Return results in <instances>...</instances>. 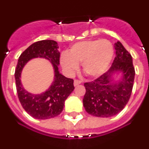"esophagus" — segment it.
I'll list each match as a JSON object with an SVG mask.
<instances>
[{
  "label": "esophagus",
  "mask_w": 149,
  "mask_h": 149,
  "mask_svg": "<svg viewBox=\"0 0 149 149\" xmlns=\"http://www.w3.org/2000/svg\"><path fill=\"white\" fill-rule=\"evenodd\" d=\"M80 84H81V81H79V80H74V86H77V85Z\"/></svg>",
  "instance_id": "1"
}]
</instances>
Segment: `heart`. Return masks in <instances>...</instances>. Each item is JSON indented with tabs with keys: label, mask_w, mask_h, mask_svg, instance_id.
<instances>
[{
	"label": "heart",
	"mask_w": 149,
	"mask_h": 149,
	"mask_svg": "<svg viewBox=\"0 0 149 149\" xmlns=\"http://www.w3.org/2000/svg\"><path fill=\"white\" fill-rule=\"evenodd\" d=\"M114 54V48L107 39L84 40L74 44L68 54H62L63 68L73 73L82 64V70L89 77H98L106 72Z\"/></svg>",
	"instance_id": "b5f03b06"
}]
</instances>
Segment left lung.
Instances as JSON below:
<instances>
[{"mask_svg": "<svg viewBox=\"0 0 149 149\" xmlns=\"http://www.w3.org/2000/svg\"><path fill=\"white\" fill-rule=\"evenodd\" d=\"M116 57L109 70L93 81L84 83L86 93L83 99L84 107L90 115L110 117L118 114L131 98L135 70L131 54L120 42L115 44ZM121 71L123 79L119 84H111V77Z\"/></svg>", "mask_w": 149, "mask_h": 149, "instance_id": "left-lung-1", "label": "left lung"}]
</instances>
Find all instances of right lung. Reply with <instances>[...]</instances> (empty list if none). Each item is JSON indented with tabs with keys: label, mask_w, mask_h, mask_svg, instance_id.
Wrapping results in <instances>:
<instances>
[{
	"label": "right lung",
	"mask_w": 149,
	"mask_h": 149,
	"mask_svg": "<svg viewBox=\"0 0 149 149\" xmlns=\"http://www.w3.org/2000/svg\"><path fill=\"white\" fill-rule=\"evenodd\" d=\"M58 44L54 40H41L30 45L20 55L15 72L17 94L22 107L35 119H48L62 113L68 96L74 89V80L60 74V53ZM43 57L51 60L55 68V81L51 87L40 95H33L23 89L20 84V73L23 67L32 58Z\"/></svg>",
	"instance_id": "right-lung-1"
}]
</instances>
